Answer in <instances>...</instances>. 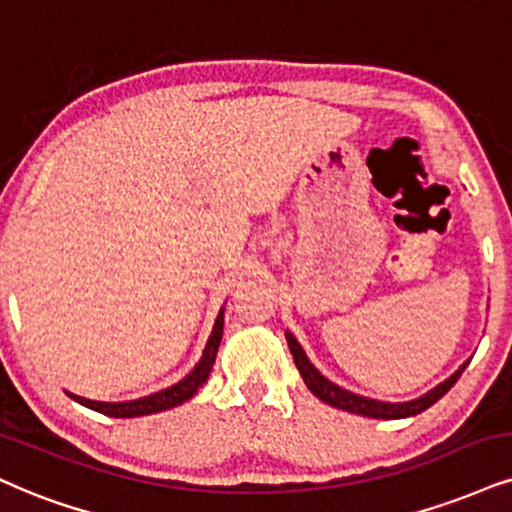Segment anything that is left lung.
<instances>
[{
    "instance_id": "obj_1",
    "label": "left lung",
    "mask_w": 512,
    "mask_h": 512,
    "mask_svg": "<svg viewBox=\"0 0 512 512\" xmlns=\"http://www.w3.org/2000/svg\"><path fill=\"white\" fill-rule=\"evenodd\" d=\"M287 344H289V351H292V356H294L296 368H299L301 377H304L306 387L311 389L320 401H325L327 406L342 408V410H349V413L365 415V418H377V420L410 418V415H418V413H422V410H427V408L432 406V403H437L441 396H444L446 391L453 387V384L458 382V377L463 375L465 365H468V363H465L463 368L453 372L449 380L441 382L439 387H434L430 394L420 396V399L408 401V403H384V401L365 399V396L351 394V391H346L342 387H337V384H332L330 380H325V377L313 368L311 361H308V358H306L304 349H301L299 342H296V339L289 332H287Z\"/></svg>"
}]
</instances>
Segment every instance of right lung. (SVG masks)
Returning a JSON list of instances; mask_svg holds the SVG:
<instances>
[{
	"mask_svg": "<svg viewBox=\"0 0 512 512\" xmlns=\"http://www.w3.org/2000/svg\"><path fill=\"white\" fill-rule=\"evenodd\" d=\"M220 337H223V311L218 313L216 325H213V332H211V337H208L204 356H201L197 368L189 372V375L182 382L173 384V387H168L163 391H156V394H151V396H144V399L125 401V403H102V401L82 399V396H75V394H68V396H71L73 401L82 403V406L97 410V413L109 415V418H137V415L161 413V410L180 406V403L192 399V396L199 391L201 384L208 380V375H211L213 363H216Z\"/></svg>",
	"mask_w": 512,
	"mask_h": 512,
	"instance_id": "right-lung-1",
	"label": "right lung"
}]
</instances>
